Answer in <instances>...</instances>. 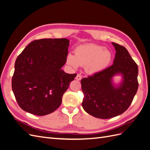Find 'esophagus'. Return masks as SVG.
<instances>
[{
	"instance_id": "esophagus-1",
	"label": "esophagus",
	"mask_w": 150,
	"mask_h": 150,
	"mask_svg": "<svg viewBox=\"0 0 150 150\" xmlns=\"http://www.w3.org/2000/svg\"><path fill=\"white\" fill-rule=\"evenodd\" d=\"M76 79L78 81H80L81 79H82V76L79 74H77L76 77Z\"/></svg>"
}]
</instances>
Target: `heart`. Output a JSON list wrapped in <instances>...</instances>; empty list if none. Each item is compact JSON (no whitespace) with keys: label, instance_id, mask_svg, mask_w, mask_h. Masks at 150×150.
<instances>
[{"label":"heart","instance_id":"1","mask_svg":"<svg viewBox=\"0 0 150 150\" xmlns=\"http://www.w3.org/2000/svg\"><path fill=\"white\" fill-rule=\"evenodd\" d=\"M112 54L105 47L93 43L83 44L75 49V55L69 54L67 64L77 69L79 66H86L89 73L101 71L110 64Z\"/></svg>","mask_w":150,"mask_h":150}]
</instances>
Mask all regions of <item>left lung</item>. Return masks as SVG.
<instances>
[{"label": "left lung", "mask_w": 150, "mask_h": 150, "mask_svg": "<svg viewBox=\"0 0 150 150\" xmlns=\"http://www.w3.org/2000/svg\"><path fill=\"white\" fill-rule=\"evenodd\" d=\"M112 44L116 51L113 64L81 81L83 109L101 119L112 118L126 111L138 88L137 63L124 46ZM117 74H122L124 80L119 87L115 88L112 78Z\"/></svg>", "instance_id": "8db88e82"}]
</instances>
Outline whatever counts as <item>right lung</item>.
<instances>
[{
    "instance_id": "add662e5",
    "label": "right lung",
    "mask_w": 150,
    "mask_h": 150,
    "mask_svg": "<svg viewBox=\"0 0 150 150\" xmlns=\"http://www.w3.org/2000/svg\"><path fill=\"white\" fill-rule=\"evenodd\" d=\"M69 44L64 38L35 40L17 57L12 89L24 111L44 116L59 107L63 94L77 75L61 69Z\"/></svg>"
}]
</instances>
